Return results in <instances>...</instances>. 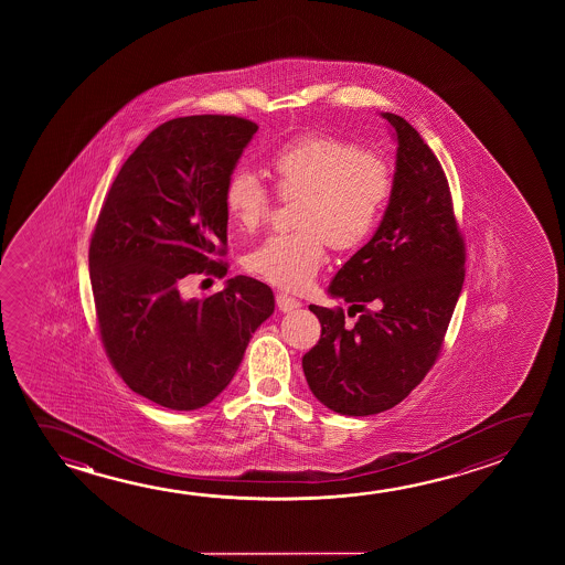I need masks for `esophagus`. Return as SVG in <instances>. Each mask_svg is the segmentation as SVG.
<instances>
[{"mask_svg": "<svg viewBox=\"0 0 565 565\" xmlns=\"http://www.w3.org/2000/svg\"><path fill=\"white\" fill-rule=\"evenodd\" d=\"M276 303H278L279 311H284V313H289V311H296L301 307V301L296 299V297L287 296L284 291H279L278 296H276Z\"/></svg>", "mask_w": 565, "mask_h": 565, "instance_id": "obj_1", "label": "esophagus"}]
</instances>
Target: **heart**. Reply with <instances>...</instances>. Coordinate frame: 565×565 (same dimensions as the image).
I'll list each match as a JSON object with an SVG mask.
<instances>
[{
	"mask_svg": "<svg viewBox=\"0 0 565 565\" xmlns=\"http://www.w3.org/2000/svg\"><path fill=\"white\" fill-rule=\"evenodd\" d=\"M279 196H297L296 232L276 234L246 256L252 276L284 289H306L327 258V242L354 250L369 241L394 189L388 161L349 139L306 134L269 156ZM232 223L258 231L271 211V191L248 167L232 169L224 183Z\"/></svg>",
	"mask_w": 565,
	"mask_h": 565,
	"instance_id": "heart-1",
	"label": "heart"
}]
</instances>
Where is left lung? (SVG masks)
Segmentation results:
<instances>
[{
	"mask_svg": "<svg viewBox=\"0 0 565 565\" xmlns=\"http://www.w3.org/2000/svg\"><path fill=\"white\" fill-rule=\"evenodd\" d=\"M382 118L398 143L388 206L329 286V296L362 315L349 327L342 309L309 306L321 339L303 356L307 384L342 416L390 409L426 379L465 279V244L441 163L402 116Z\"/></svg>",
	"mask_w": 565,
	"mask_h": 565,
	"instance_id": "1",
	"label": "left lung"
}]
</instances>
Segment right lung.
<instances>
[{
  "mask_svg": "<svg viewBox=\"0 0 565 565\" xmlns=\"http://www.w3.org/2000/svg\"><path fill=\"white\" fill-rule=\"evenodd\" d=\"M258 126L236 116L166 121L139 143L111 183L88 266L104 349L121 380L159 406L211 404L238 371L274 294L248 276L183 299L191 274L224 278V183Z\"/></svg>",
  "mask_w": 565,
  "mask_h": 565,
  "instance_id": "right-lung-1",
  "label": "right lung"
}]
</instances>
